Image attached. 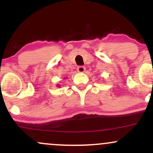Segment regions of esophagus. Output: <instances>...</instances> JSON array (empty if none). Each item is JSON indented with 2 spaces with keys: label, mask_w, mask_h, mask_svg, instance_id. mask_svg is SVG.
<instances>
[{
  "label": "esophagus",
  "mask_w": 153,
  "mask_h": 153,
  "mask_svg": "<svg viewBox=\"0 0 153 153\" xmlns=\"http://www.w3.org/2000/svg\"><path fill=\"white\" fill-rule=\"evenodd\" d=\"M77 71H78V73H84L85 71V68L83 66H79L78 67V68H77Z\"/></svg>",
  "instance_id": "1"
}]
</instances>
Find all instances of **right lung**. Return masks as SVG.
<instances>
[{
  "label": "right lung",
  "mask_w": 153,
  "mask_h": 153,
  "mask_svg": "<svg viewBox=\"0 0 153 153\" xmlns=\"http://www.w3.org/2000/svg\"><path fill=\"white\" fill-rule=\"evenodd\" d=\"M57 87H59V84H57Z\"/></svg>",
  "instance_id": "1"
}]
</instances>
